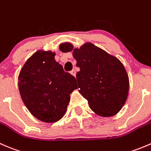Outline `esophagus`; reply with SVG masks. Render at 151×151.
I'll use <instances>...</instances> for the list:
<instances>
[{
	"label": "esophagus",
	"mask_w": 151,
	"mask_h": 151,
	"mask_svg": "<svg viewBox=\"0 0 151 151\" xmlns=\"http://www.w3.org/2000/svg\"><path fill=\"white\" fill-rule=\"evenodd\" d=\"M70 73H71V74H72V75H73V76H76V70H71V71H70Z\"/></svg>",
	"instance_id": "1"
}]
</instances>
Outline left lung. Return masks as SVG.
Segmentation results:
<instances>
[{
    "instance_id": "obj_1",
    "label": "left lung",
    "mask_w": 151,
    "mask_h": 151,
    "mask_svg": "<svg viewBox=\"0 0 151 151\" xmlns=\"http://www.w3.org/2000/svg\"><path fill=\"white\" fill-rule=\"evenodd\" d=\"M59 49L64 53L73 50L80 68L76 73L78 89L91 109L101 117L117 114L126 103L129 89L128 76L120 61L89 42L79 49L62 43Z\"/></svg>"
}]
</instances>
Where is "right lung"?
<instances>
[{"instance_id": "obj_1", "label": "right lung", "mask_w": 151, "mask_h": 151, "mask_svg": "<svg viewBox=\"0 0 151 151\" xmlns=\"http://www.w3.org/2000/svg\"><path fill=\"white\" fill-rule=\"evenodd\" d=\"M55 53L38 50L25 62L18 86L28 111L45 123H54L65 114L70 95L77 89L76 78L56 62Z\"/></svg>"}]
</instances>
